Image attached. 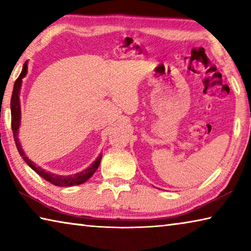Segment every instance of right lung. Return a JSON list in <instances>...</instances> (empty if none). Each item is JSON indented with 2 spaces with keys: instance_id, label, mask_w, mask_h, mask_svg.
Masks as SVG:
<instances>
[{
  "instance_id": "obj_1",
  "label": "right lung",
  "mask_w": 251,
  "mask_h": 251,
  "mask_svg": "<svg viewBox=\"0 0 251 251\" xmlns=\"http://www.w3.org/2000/svg\"><path fill=\"white\" fill-rule=\"evenodd\" d=\"M26 73H27V62H25L23 65L22 72H21L20 76L14 83L13 94H12V99H11L12 130H13L15 145H16V147H18L20 155L23 157L25 163H26L28 166L33 169V171H35L41 177H43L45 180L50 181V184H53L55 186H59V187H70V186L83 184V182L90 179V178L93 176V174L96 172V169L99 168L100 159H101V154L97 157L95 161H93L90 166H88L87 168H85L84 171L75 173V174H71V175H58V174L45 171V169L41 168L40 166H36V165L34 164L26 155H25L23 148H22V146H21V143L19 141V128L21 125L20 91H21V86H22V79L25 77V76H26Z\"/></svg>"
}]
</instances>
